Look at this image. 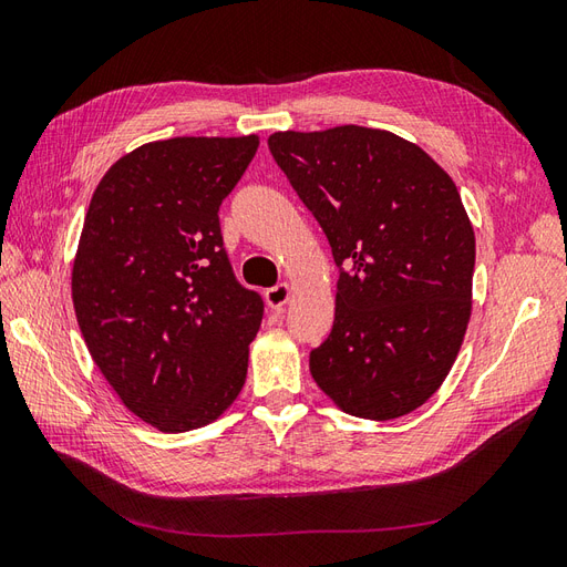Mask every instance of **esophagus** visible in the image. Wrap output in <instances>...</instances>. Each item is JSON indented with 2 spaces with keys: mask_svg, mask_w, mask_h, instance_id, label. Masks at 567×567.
<instances>
[{
  "mask_svg": "<svg viewBox=\"0 0 567 567\" xmlns=\"http://www.w3.org/2000/svg\"><path fill=\"white\" fill-rule=\"evenodd\" d=\"M292 297V285L289 282H280L270 289H266V303L270 309H282L285 303Z\"/></svg>",
  "mask_w": 567,
  "mask_h": 567,
  "instance_id": "34e87169",
  "label": "esophagus"
}]
</instances>
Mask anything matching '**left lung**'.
<instances>
[{
	"label": "left lung",
	"mask_w": 567,
	"mask_h": 567,
	"mask_svg": "<svg viewBox=\"0 0 567 567\" xmlns=\"http://www.w3.org/2000/svg\"><path fill=\"white\" fill-rule=\"evenodd\" d=\"M275 163L330 241L336 321L309 369L347 414L414 412L453 369L472 316L474 229L450 174L383 128L275 132Z\"/></svg>",
	"instance_id": "obj_1"
}]
</instances>
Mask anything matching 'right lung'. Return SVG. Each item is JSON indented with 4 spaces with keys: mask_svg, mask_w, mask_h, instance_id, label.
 Returning <instances> with one entry per match:
<instances>
[{
    "mask_svg": "<svg viewBox=\"0 0 567 567\" xmlns=\"http://www.w3.org/2000/svg\"><path fill=\"white\" fill-rule=\"evenodd\" d=\"M258 136H179L126 153L100 179L71 272L81 336L145 424L182 433L241 393L264 299L237 282L220 210Z\"/></svg>",
    "mask_w": 567,
    "mask_h": 567,
    "instance_id": "right-lung-1",
    "label": "right lung"
}]
</instances>
